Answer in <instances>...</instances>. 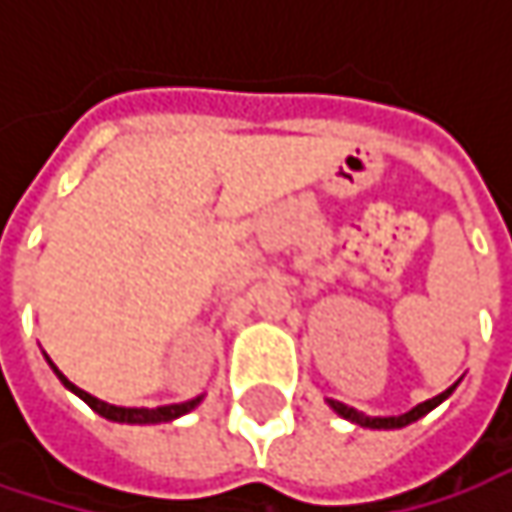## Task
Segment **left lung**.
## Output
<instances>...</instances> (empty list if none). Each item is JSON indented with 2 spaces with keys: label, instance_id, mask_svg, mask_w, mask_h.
Segmentation results:
<instances>
[{
  "label": "left lung",
  "instance_id": "1",
  "mask_svg": "<svg viewBox=\"0 0 512 512\" xmlns=\"http://www.w3.org/2000/svg\"><path fill=\"white\" fill-rule=\"evenodd\" d=\"M457 385H451L448 391H442L439 397H433V400H424V403H418L415 409H409L406 415H391V418H370V415H364V412H358L353 406H347V403H335V400H329V406L341 415V418H347V421H353L358 427H370V430H397V427H406V424H412V421H418V418H424L427 412H433L451 391H454Z\"/></svg>",
  "mask_w": 512,
  "mask_h": 512
}]
</instances>
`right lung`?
Listing matches in <instances>:
<instances>
[{"label":"right lung","mask_w":512,"mask_h":512,"mask_svg":"<svg viewBox=\"0 0 512 512\" xmlns=\"http://www.w3.org/2000/svg\"><path fill=\"white\" fill-rule=\"evenodd\" d=\"M50 361V358H47ZM50 367L55 370V376L64 382V388H70L76 397H82L97 415H103V418H109V421H118V424H165V421H174V418H180V415H186V412H192L198 403H201V397H195V400H186V403H171V406H156V409H127V406H112V403H103V400H97V397H91L88 391H82V388H76L55 364L50 361Z\"/></svg>","instance_id":"1"}]
</instances>
